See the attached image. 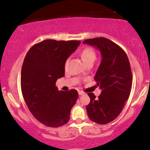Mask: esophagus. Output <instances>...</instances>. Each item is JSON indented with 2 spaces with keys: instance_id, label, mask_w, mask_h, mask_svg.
I'll return each instance as SVG.
<instances>
[{
  "instance_id": "esophagus-1",
  "label": "esophagus",
  "mask_w": 150,
  "mask_h": 150,
  "mask_svg": "<svg viewBox=\"0 0 150 150\" xmlns=\"http://www.w3.org/2000/svg\"><path fill=\"white\" fill-rule=\"evenodd\" d=\"M84 93H84L83 91H79V94L80 96H82V95H83Z\"/></svg>"
}]
</instances>
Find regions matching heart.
<instances>
[{
    "label": "heart",
    "mask_w": 150,
    "mask_h": 150,
    "mask_svg": "<svg viewBox=\"0 0 150 150\" xmlns=\"http://www.w3.org/2000/svg\"><path fill=\"white\" fill-rule=\"evenodd\" d=\"M81 57L83 62L87 64L90 62H94L96 59V53L93 49L91 48H85L81 51ZM67 65V62L65 63V66Z\"/></svg>",
    "instance_id": "1"
}]
</instances>
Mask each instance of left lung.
<instances>
[{
	"instance_id": "left-lung-1",
	"label": "left lung",
	"mask_w": 150,
	"mask_h": 150,
	"mask_svg": "<svg viewBox=\"0 0 150 150\" xmlns=\"http://www.w3.org/2000/svg\"><path fill=\"white\" fill-rule=\"evenodd\" d=\"M100 51L102 61L94 80L102 90L96 98L88 93L90 103L86 106L92 122L106 124L118 117L130 96L132 76L128 58L123 49L105 38H93L83 42Z\"/></svg>"
}]
</instances>
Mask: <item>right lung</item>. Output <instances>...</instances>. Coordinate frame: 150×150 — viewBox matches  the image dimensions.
<instances>
[{
  "instance_id": "add662e5",
  "label": "right lung",
  "mask_w": 150,
  "mask_h": 150,
  "mask_svg": "<svg viewBox=\"0 0 150 150\" xmlns=\"http://www.w3.org/2000/svg\"><path fill=\"white\" fill-rule=\"evenodd\" d=\"M80 41L46 40L33 46L24 58L21 71V89L28 109L45 126L57 128L68 122L78 91H59L57 79L65 75L67 59L76 50Z\"/></svg>"
}]
</instances>
